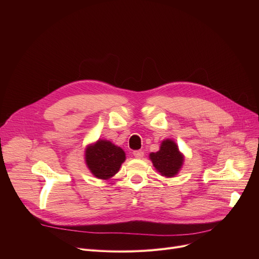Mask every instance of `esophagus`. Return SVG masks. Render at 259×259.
Segmentation results:
<instances>
[{
  "instance_id": "esophagus-1",
  "label": "esophagus",
  "mask_w": 259,
  "mask_h": 259,
  "mask_svg": "<svg viewBox=\"0 0 259 259\" xmlns=\"http://www.w3.org/2000/svg\"><path fill=\"white\" fill-rule=\"evenodd\" d=\"M133 155H134V157H137V158H142L144 156V152L142 150H137V151L133 152Z\"/></svg>"
}]
</instances>
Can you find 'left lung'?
<instances>
[{
  "mask_svg": "<svg viewBox=\"0 0 259 259\" xmlns=\"http://www.w3.org/2000/svg\"><path fill=\"white\" fill-rule=\"evenodd\" d=\"M150 158L155 169L166 178H173L182 168L184 156L179 151L176 144L171 140H166L161 143L160 150L151 153Z\"/></svg>",
  "mask_w": 259,
  "mask_h": 259,
  "instance_id": "obj_1",
  "label": "left lung"
}]
</instances>
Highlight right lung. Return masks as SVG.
Instances as JSON below:
<instances>
[{
  "label": "right lung",
  "mask_w": 259,
  "mask_h": 259,
  "mask_svg": "<svg viewBox=\"0 0 259 259\" xmlns=\"http://www.w3.org/2000/svg\"><path fill=\"white\" fill-rule=\"evenodd\" d=\"M86 164L95 178L108 180L124 162L125 152L109 141H99L86 149Z\"/></svg>",
  "instance_id": "obj_1"
}]
</instances>
